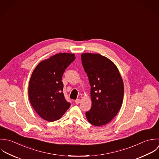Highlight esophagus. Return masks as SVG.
<instances>
[{
	"label": "esophagus",
	"mask_w": 159,
	"mask_h": 159,
	"mask_svg": "<svg viewBox=\"0 0 159 159\" xmlns=\"http://www.w3.org/2000/svg\"><path fill=\"white\" fill-rule=\"evenodd\" d=\"M80 102V99H77L75 101V104H79Z\"/></svg>",
	"instance_id": "34e87169"
}]
</instances>
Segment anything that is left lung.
I'll use <instances>...</instances> for the list:
<instances>
[{"mask_svg": "<svg viewBox=\"0 0 159 159\" xmlns=\"http://www.w3.org/2000/svg\"><path fill=\"white\" fill-rule=\"evenodd\" d=\"M82 63L91 86L92 107L86 112L88 121L95 126L112 120L120 110L124 98L122 79L114 63L99 54L82 53Z\"/></svg>", "mask_w": 159, "mask_h": 159, "instance_id": "1", "label": "left lung"}]
</instances>
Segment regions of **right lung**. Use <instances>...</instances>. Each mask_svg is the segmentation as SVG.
I'll list each match as a JSON object with an SVG mask.
<instances>
[{"instance_id":"1","label":"right lung","mask_w":159,"mask_h":159,"mask_svg":"<svg viewBox=\"0 0 159 159\" xmlns=\"http://www.w3.org/2000/svg\"><path fill=\"white\" fill-rule=\"evenodd\" d=\"M75 59L74 54L58 53L41 61L32 72L28 89L30 101L35 111L47 121L60 119L70 106L63 93L62 77Z\"/></svg>"}]
</instances>
